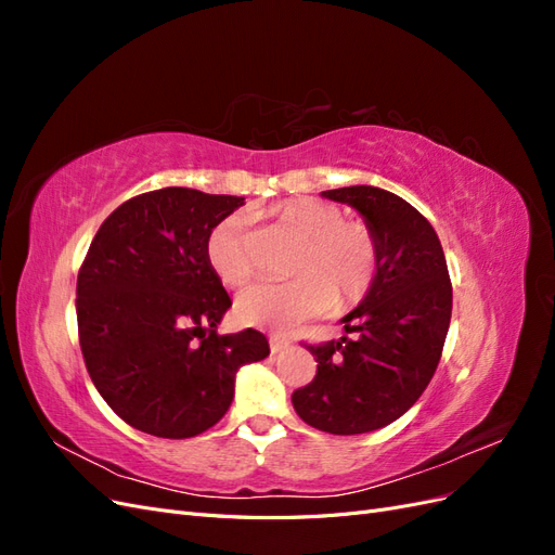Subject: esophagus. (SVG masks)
Segmentation results:
<instances>
[{"label": "esophagus", "instance_id": "1", "mask_svg": "<svg viewBox=\"0 0 555 555\" xmlns=\"http://www.w3.org/2000/svg\"><path fill=\"white\" fill-rule=\"evenodd\" d=\"M268 345H271V351L275 354V351H280V349H284V347H289V338H284V335L273 333L271 338H268Z\"/></svg>", "mask_w": 555, "mask_h": 555}]
</instances>
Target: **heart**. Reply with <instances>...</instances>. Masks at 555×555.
<instances>
[{
  "label": "heart",
  "instance_id": "obj_1",
  "mask_svg": "<svg viewBox=\"0 0 555 555\" xmlns=\"http://www.w3.org/2000/svg\"><path fill=\"white\" fill-rule=\"evenodd\" d=\"M278 220L300 238L289 263L287 282H261L241 294V322L261 328H292L322 312L340 310L371 292L379 249L375 233L363 222L345 220L338 206L317 198H294L282 204ZM247 215L233 212L208 233L206 257L212 273L231 289H241L255 275L247 241Z\"/></svg>",
  "mask_w": 555,
  "mask_h": 555
}]
</instances>
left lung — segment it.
<instances>
[{"mask_svg":"<svg viewBox=\"0 0 555 555\" xmlns=\"http://www.w3.org/2000/svg\"><path fill=\"white\" fill-rule=\"evenodd\" d=\"M357 208L379 249L377 275L335 343L308 345L317 375L292 393L317 430L359 435L389 426L426 391L451 319V280L438 233L405 198L354 184L322 192Z\"/></svg>","mask_w":555,"mask_h":555,"instance_id":"obj_1","label":"left lung"}]
</instances>
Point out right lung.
Segmentation results:
<instances>
[{
	"label": "right lung",
	"instance_id": "add662e5",
	"mask_svg": "<svg viewBox=\"0 0 555 555\" xmlns=\"http://www.w3.org/2000/svg\"><path fill=\"white\" fill-rule=\"evenodd\" d=\"M243 196L164 188L115 208L78 271V340L108 408L155 438L212 428L238 367L268 357L266 335L217 333L231 308L206 257L208 233Z\"/></svg>",
	"mask_w": 555,
	"mask_h": 555
}]
</instances>
